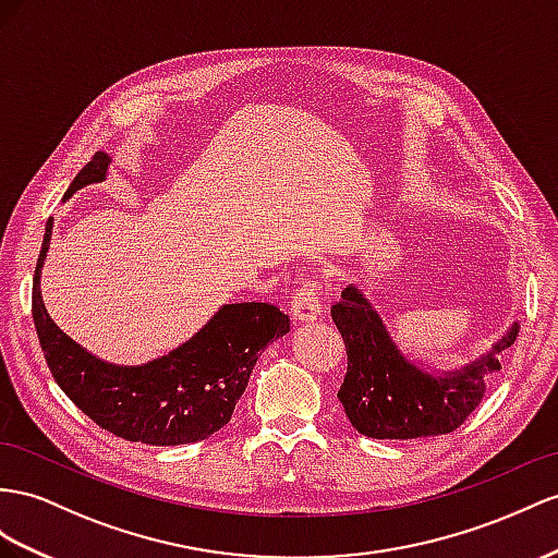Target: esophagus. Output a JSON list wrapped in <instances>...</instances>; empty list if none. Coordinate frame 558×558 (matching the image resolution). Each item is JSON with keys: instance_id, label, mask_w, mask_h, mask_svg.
I'll list each match as a JSON object with an SVG mask.
<instances>
[{"instance_id": "obj_1", "label": "esophagus", "mask_w": 558, "mask_h": 558, "mask_svg": "<svg viewBox=\"0 0 558 558\" xmlns=\"http://www.w3.org/2000/svg\"><path fill=\"white\" fill-rule=\"evenodd\" d=\"M292 316L302 323L318 320L323 316L320 304V284L316 278H304L296 284V292L292 296Z\"/></svg>"}]
</instances>
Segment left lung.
<instances>
[{
	"label": "left lung",
	"instance_id": "left-lung-1",
	"mask_svg": "<svg viewBox=\"0 0 558 558\" xmlns=\"http://www.w3.org/2000/svg\"><path fill=\"white\" fill-rule=\"evenodd\" d=\"M332 320L347 347V375L337 398L347 417L369 438L450 434L478 408L499 369L497 353L517 341L519 325L481 361L460 373L428 375L408 363L367 299L347 288L332 304Z\"/></svg>",
	"mask_w": 558,
	"mask_h": 558
}]
</instances>
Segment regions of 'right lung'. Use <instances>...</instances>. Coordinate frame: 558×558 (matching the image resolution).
<instances>
[{
    "instance_id": "right-lung-1",
    "label": "right lung",
    "mask_w": 558,
    "mask_h": 558,
    "mask_svg": "<svg viewBox=\"0 0 558 558\" xmlns=\"http://www.w3.org/2000/svg\"><path fill=\"white\" fill-rule=\"evenodd\" d=\"M108 155L96 153L65 193L106 179ZM51 221L33 278V320L56 384L106 432L146 446L205 440L231 422L238 398L268 341L290 332V318L262 302L226 304L191 341L141 367L94 359L61 332L41 304L39 274Z\"/></svg>"
}]
</instances>
